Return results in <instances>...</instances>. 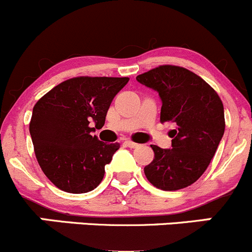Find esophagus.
Returning <instances> with one entry per match:
<instances>
[{
	"instance_id": "esophagus-1",
	"label": "esophagus",
	"mask_w": 252,
	"mask_h": 252,
	"mask_svg": "<svg viewBox=\"0 0 252 252\" xmlns=\"http://www.w3.org/2000/svg\"><path fill=\"white\" fill-rule=\"evenodd\" d=\"M124 144H126V145L128 146V148H130V149H135V148H138V146H139V144L133 143V141H130V140H126V141H124Z\"/></svg>"
}]
</instances>
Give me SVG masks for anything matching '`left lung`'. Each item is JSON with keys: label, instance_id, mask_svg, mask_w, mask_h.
I'll use <instances>...</instances> for the list:
<instances>
[{"label": "left lung", "instance_id": "left-lung-1", "mask_svg": "<svg viewBox=\"0 0 252 252\" xmlns=\"http://www.w3.org/2000/svg\"><path fill=\"white\" fill-rule=\"evenodd\" d=\"M161 99V123L171 122V148L151 145L155 158L145 166L146 178L163 191L196 182L208 167L224 135V107L218 94L196 74L163 65L136 76Z\"/></svg>", "mask_w": 252, "mask_h": 252}]
</instances>
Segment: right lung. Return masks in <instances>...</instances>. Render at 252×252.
Returning a JSON list of instances; mask_svg holds the SVG:
<instances>
[{"mask_svg":"<svg viewBox=\"0 0 252 252\" xmlns=\"http://www.w3.org/2000/svg\"><path fill=\"white\" fill-rule=\"evenodd\" d=\"M128 77H75L44 94L33 108L29 133L46 177L69 193H86L101 183L104 166L119 144L91 135L102 128L114 96Z\"/></svg>","mask_w":252,"mask_h":252,"instance_id":"add662e5","label":"right lung"}]
</instances>
